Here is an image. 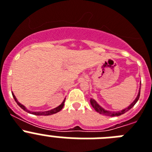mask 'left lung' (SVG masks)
<instances>
[{"label": "left lung", "mask_w": 152, "mask_h": 152, "mask_svg": "<svg viewBox=\"0 0 152 152\" xmlns=\"http://www.w3.org/2000/svg\"><path fill=\"white\" fill-rule=\"evenodd\" d=\"M140 90H141V87H140V88H139V92H138V96H137V98H135V100H134V102H132V103L130 105L128 106V107H126V108H124V110H121V111H107V110L104 109L103 107H101V106H100L99 104L97 103V102H96V101H94V100L92 99V98H91V100H90L91 104L92 105V107H94V109L96 111H98L99 114H102V115H107V116H111V117L119 116V115H123V114H124L125 112H127L128 111H129V110H130L132 107H134V104L137 103V102H138V99H139Z\"/></svg>", "instance_id": "1"}]
</instances>
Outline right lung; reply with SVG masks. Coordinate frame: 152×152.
<instances>
[{"label": "right lung", "instance_id": "add662e5", "mask_svg": "<svg viewBox=\"0 0 152 152\" xmlns=\"http://www.w3.org/2000/svg\"><path fill=\"white\" fill-rule=\"evenodd\" d=\"M12 95L13 97H14V100H15V102H17V104H18V105L20 106V107H21L22 109L24 110V111H27L28 113H30V114H33V115H53V114H55V113H58V111H60L64 107V102H65V98H64V100L63 101V102H62L61 104L60 105L58 106V107H55V108H54V109H51L50 110V111H28L27 108H26L25 107H24L23 104H21L20 103V102H18V101L17 100L16 97H15V95H14V94L12 93Z\"/></svg>", "mask_w": 152, "mask_h": 152}]
</instances>
